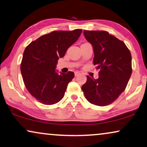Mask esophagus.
<instances>
[{
  "label": "esophagus",
  "instance_id": "34e87169",
  "mask_svg": "<svg viewBox=\"0 0 147 147\" xmlns=\"http://www.w3.org/2000/svg\"><path fill=\"white\" fill-rule=\"evenodd\" d=\"M79 75H80V72H79L76 71V72H75V77H77V76H79Z\"/></svg>",
  "mask_w": 147,
  "mask_h": 147
}]
</instances>
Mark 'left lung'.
Wrapping results in <instances>:
<instances>
[{
	"label": "left lung",
	"instance_id": "left-lung-1",
	"mask_svg": "<svg viewBox=\"0 0 147 147\" xmlns=\"http://www.w3.org/2000/svg\"><path fill=\"white\" fill-rule=\"evenodd\" d=\"M93 48V64L99 69V78L87 76L82 86L85 98L94 105L105 106L118 98L132 74V56L122 41L105 31H83Z\"/></svg>",
	"mask_w": 147,
	"mask_h": 147
}]
</instances>
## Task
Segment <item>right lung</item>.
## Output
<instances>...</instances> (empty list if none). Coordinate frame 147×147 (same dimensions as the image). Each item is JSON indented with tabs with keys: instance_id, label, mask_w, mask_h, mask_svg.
I'll use <instances>...</instances> for the list:
<instances>
[{
	"instance_id": "obj_1",
	"label": "right lung",
	"mask_w": 147,
	"mask_h": 147,
	"mask_svg": "<svg viewBox=\"0 0 147 147\" xmlns=\"http://www.w3.org/2000/svg\"><path fill=\"white\" fill-rule=\"evenodd\" d=\"M82 29L54 31L33 41L25 49L21 72L27 89L44 105H53L63 98L73 72L58 74L56 67L68 48L75 43Z\"/></svg>"
}]
</instances>
